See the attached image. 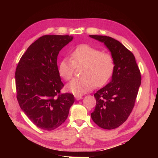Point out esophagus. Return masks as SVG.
I'll list each match as a JSON object with an SVG mask.
<instances>
[{"label":"esophagus","mask_w":158,"mask_h":158,"mask_svg":"<svg viewBox=\"0 0 158 158\" xmlns=\"http://www.w3.org/2000/svg\"><path fill=\"white\" fill-rule=\"evenodd\" d=\"M74 98L76 100H80L82 98V97L81 96V95H74Z\"/></svg>","instance_id":"34e87169"}]
</instances>
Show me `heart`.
I'll list each match as a JSON object with an SVG mask.
<instances>
[{"instance_id": "obj_1", "label": "heart", "mask_w": 158, "mask_h": 158, "mask_svg": "<svg viewBox=\"0 0 158 158\" xmlns=\"http://www.w3.org/2000/svg\"><path fill=\"white\" fill-rule=\"evenodd\" d=\"M82 66L80 76L66 85V89L75 95H82L92 90L95 85L101 87L108 82L113 75L114 62L113 56L87 44L78 46L71 53V59L64 57L58 66L61 78L69 80L76 67Z\"/></svg>"}]
</instances>
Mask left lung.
<instances>
[{
    "instance_id": "left-lung-1",
    "label": "left lung",
    "mask_w": 158,
    "mask_h": 158,
    "mask_svg": "<svg viewBox=\"0 0 158 158\" xmlns=\"http://www.w3.org/2000/svg\"><path fill=\"white\" fill-rule=\"evenodd\" d=\"M104 44L110 51L114 62L112 79L94 94L96 106L91 117L104 129H114L125 123L135 106L141 74L135 57L121 43L113 38L90 35Z\"/></svg>"
}]
</instances>
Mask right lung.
<instances>
[{
    "label": "right lung",
    "instance_id": "right-lung-1",
    "mask_svg": "<svg viewBox=\"0 0 158 158\" xmlns=\"http://www.w3.org/2000/svg\"><path fill=\"white\" fill-rule=\"evenodd\" d=\"M73 39L69 35H45L27 49L17 65L16 98L20 108L38 128L52 131L67 118L75 99L61 94L57 66L59 51Z\"/></svg>",
    "mask_w": 158,
    "mask_h": 158
}]
</instances>
